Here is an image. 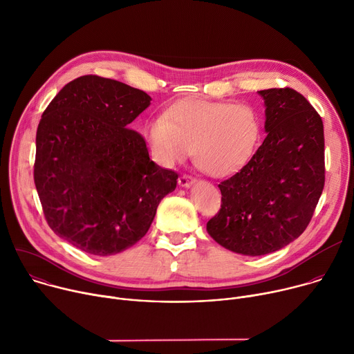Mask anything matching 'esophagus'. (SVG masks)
<instances>
[{
    "instance_id": "obj_1",
    "label": "esophagus",
    "mask_w": 354,
    "mask_h": 354,
    "mask_svg": "<svg viewBox=\"0 0 354 354\" xmlns=\"http://www.w3.org/2000/svg\"><path fill=\"white\" fill-rule=\"evenodd\" d=\"M196 183V180L193 178V177H189V176H181L180 178H178V184L181 185V187H184V188H188V187H192L193 184Z\"/></svg>"
}]
</instances>
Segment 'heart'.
I'll use <instances>...</instances> for the list:
<instances>
[{"label": "heart", "mask_w": 354, "mask_h": 354, "mask_svg": "<svg viewBox=\"0 0 354 354\" xmlns=\"http://www.w3.org/2000/svg\"><path fill=\"white\" fill-rule=\"evenodd\" d=\"M261 116L247 103L181 100L146 126V138L165 166L187 160L214 178L235 174L252 158L261 139Z\"/></svg>", "instance_id": "b5f03b06"}]
</instances>
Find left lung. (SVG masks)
<instances>
[{
	"label": "left lung",
	"mask_w": 354,
	"mask_h": 354,
	"mask_svg": "<svg viewBox=\"0 0 354 354\" xmlns=\"http://www.w3.org/2000/svg\"><path fill=\"white\" fill-rule=\"evenodd\" d=\"M265 103V138L252 158L224 180L221 209L207 232L241 255L275 252L301 235L324 185L323 122L290 88L258 92Z\"/></svg>",
	"instance_id": "left-lung-1"
}]
</instances>
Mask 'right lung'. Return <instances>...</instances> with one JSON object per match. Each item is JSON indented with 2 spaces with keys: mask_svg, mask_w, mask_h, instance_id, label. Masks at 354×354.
<instances>
[{
  "mask_svg": "<svg viewBox=\"0 0 354 354\" xmlns=\"http://www.w3.org/2000/svg\"><path fill=\"white\" fill-rule=\"evenodd\" d=\"M151 97L113 79L80 76L52 99L37 130L34 180L50 230L91 255L119 254L149 231L178 174L150 160L129 124Z\"/></svg>",
  "mask_w": 354,
  "mask_h": 354,
  "instance_id": "obj_1",
  "label": "right lung"
}]
</instances>
